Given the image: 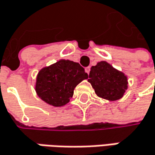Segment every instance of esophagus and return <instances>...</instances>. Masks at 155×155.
Listing matches in <instances>:
<instances>
[{
    "label": "esophagus",
    "mask_w": 155,
    "mask_h": 155,
    "mask_svg": "<svg viewBox=\"0 0 155 155\" xmlns=\"http://www.w3.org/2000/svg\"><path fill=\"white\" fill-rule=\"evenodd\" d=\"M85 71H86L87 74H89V71H90V68H89V67H87V68H85Z\"/></svg>",
    "instance_id": "esophagus-1"
}]
</instances>
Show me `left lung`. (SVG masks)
<instances>
[{"mask_svg": "<svg viewBox=\"0 0 155 155\" xmlns=\"http://www.w3.org/2000/svg\"><path fill=\"white\" fill-rule=\"evenodd\" d=\"M88 82L99 97L109 101L122 98L128 87L127 76L106 61L98 62L90 69Z\"/></svg>", "mask_w": 155, "mask_h": 155, "instance_id": "1", "label": "left lung"}]
</instances>
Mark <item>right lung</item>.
<instances>
[{
	"label": "right lung",
	"instance_id": "add662e5",
	"mask_svg": "<svg viewBox=\"0 0 155 155\" xmlns=\"http://www.w3.org/2000/svg\"><path fill=\"white\" fill-rule=\"evenodd\" d=\"M87 77L79 63L60 59L38 72L35 89L44 102L54 107H61L73 97L75 87Z\"/></svg>",
	"mask_w": 155,
	"mask_h": 155
}]
</instances>
